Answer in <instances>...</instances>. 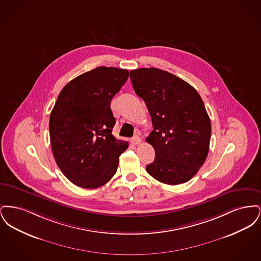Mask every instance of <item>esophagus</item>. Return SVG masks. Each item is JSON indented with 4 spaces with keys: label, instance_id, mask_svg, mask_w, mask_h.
I'll list each match as a JSON object with an SVG mask.
<instances>
[{
    "label": "esophagus",
    "instance_id": "obj_1",
    "mask_svg": "<svg viewBox=\"0 0 261 261\" xmlns=\"http://www.w3.org/2000/svg\"><path fill=\"white\" fill-rule=\"evenodd\" d=\"M131 143L134 145V146H138L142 143V139L140 137H134L132 140H131Z\"/></svg>",
    "mask_w": 261,
    "mask_h": 261
}]
</instances>
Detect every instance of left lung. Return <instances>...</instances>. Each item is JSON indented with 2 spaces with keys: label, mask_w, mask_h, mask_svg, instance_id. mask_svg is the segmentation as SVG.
I'll list each match as a JSON object with an SVG mask.
<instances>
[{
  "label": "left lung",
  "mask_w": 261,
  "mask_h": 261,
  "mask_svg": "<svg viewBox=\"0 0 261 261\" xmlns=\"http://www.w3.org/2000/svg\"><path fill=\"white\" fill-rule=\"evenodd\" d=\"M130 78L153 127L146 141L155 158L147 172L164 184L185 183L199 171L210 149L211 119L202 99L186 81L159 68L131 70Z\"/></svg>",
  "instance_id": "left-lung-1"
}]
</instances>
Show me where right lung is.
Segmentation results:
<instances>
[{
	"instance_id": "1",
	"label": "right lung",
	"mask_w": 261,
	"mask_h": 261,
	"mask_svg": "<svg viewBox=\"0 0 261 261\" xmlns=\"http://www.w3.org/2000/svg\"><path fill=\"white\" fill-rule=\"evenodd\" d=\"M129 71L99 66L77 76L60 93L50 112L54 158L76 186L96 189L112 178L128 142L115 139L111 100L124 85Z\"/></svg>"
}]
</instances>
